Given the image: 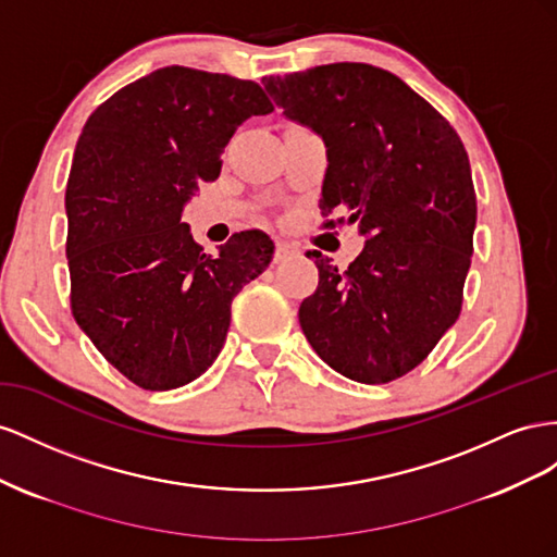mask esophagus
<instances>
[{
  "instance_id": "esophagus-1",
  "label": "esophagus",
  "mask_w": 557,
  "mask_h": 557,
  "mask_svg": "<svg viewBox=\"0 0 557 557\" xmlns=\"http://www.w3.org/2000/svg\"><path fill=\"white\" fill-rule=\"evenodd\" d=\"M298 249L294 247V245H289V243H277V249H275V261H284V259H289V257H294Z\"/></svg>"
}]
</instances>
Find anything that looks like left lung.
I'll use <instances>...</instances> for the list:
<instances>
[{"mask_svg":"<svg viewBox=\"0 0 557 557\" xmlns=\"http://www.w3.org/2000/svg\"><path fill=\"white\" fill-rule=\"evenodd\" d=\"M284 116L324 139L322 214L369 240L345 270L308 251L320 284L298 308L333 371L383 385L426 359L462 310L475 194L453 125L399 76L363 62L265 76ZM326 228L336 221H326Z\"/></svg>","mask_w":557,"mask_h":557,"instance_id":"obj_1","label":"left lung"}]
</instances>
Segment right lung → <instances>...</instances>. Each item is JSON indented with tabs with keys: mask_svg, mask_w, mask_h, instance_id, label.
<instances>
[{
	"mask_svg": "<svg viewBox=\"0 0 557 557\" xmlns=\"http://www.w3.org/2000/svg\"><path fill=\"white\" fill-rule=\"evenodd\" d=\"M273 111L259 84L163 67L92 111L67 182V263L76 324L119 373L165 392L219 357L231 304L273 259L263 231L205 253L184 205L221 172L228 139Z\"/></svg>",
	"mask_w": 557,
	"mask_h": 557,
	"instance_id": "add662e5",
	"label": "right lung"
}]
</instances>
